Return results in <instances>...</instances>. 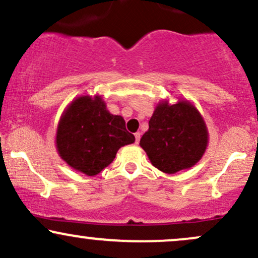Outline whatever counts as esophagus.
Listing matches in <instances>:
<instances>
[{"label": "esophagus", "instance_id": "obj_1", "mask_svg": "<svg viewBox=\"0 0 258 258\" xmlns=\"http://www.w3.org/2000/svg\"><path fill=\"white\" fill-rule=\"evenodd\" d=\"M135 137H136V143H139V139H141V133H139V132H137V133H136V135H135Z\"/></svg>", "mask_w": 258, "mask_h": 258}]
</instances>
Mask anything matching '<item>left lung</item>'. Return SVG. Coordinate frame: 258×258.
Instances as JSON below:
<instances>
[{"label":"left lung","instance_id":"1","mask_svg":"<svg viewBox=\"0 0 258 258\" xmlns=\"http://www.w3.org/2000/svg\"><path fill=\"white\" fill-rule=\"evenodd\" d=\"M207 144L205 120L185 98H178L173 104L168 99L160 100L149 120V128L139 142L153 166L168 174L197 165Z\"/></svg>","mask_w":258,"mask_h":258}]
</instances>
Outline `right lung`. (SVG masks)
<instances>
[{"mask_svg":"<svg viewBox=\"0 0 258 258\" xmlns=\"http://www.w3.org/2000/svg\"><path fill=\"white\" fill-rule=\"evenodd\" d=\"M135 143L120 115H112L99 94H82L64 109L55 131V149L65 164L94 177L114 161L121 147Z\"/></svg>","mask_w":258,"mask_h":258,"instance_id":"obj_1","label":"right lung"}]
</instances>
